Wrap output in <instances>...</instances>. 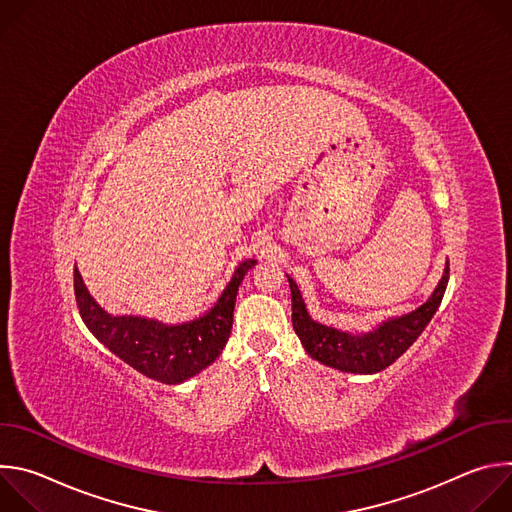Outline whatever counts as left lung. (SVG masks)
Returning <instances> with one entry per match:
<instances>
[{"instance_id":"obj_1","label":"left lung","mask_w":512,"mask_h":512,"mask_svg":"<svg viewBox=\"0 0 512 512\" xmlns=\"http://www.w3.org/2000/svg\"><path fill=\"white\" fill-rule=\"evenodd\" d=\"M448 279L450 265L446 267L444 277L437 283L431 298L415 312L383 322L371 334L352 336L314 322L308 316L296 281L287 277L291 289V322H294V330L300 336L306 352L318 362L344 373L373 375L393 364L425 330L437 306L442 304Z\"/></svg>"}]
</instances>
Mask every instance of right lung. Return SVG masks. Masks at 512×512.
<instances>
[{
  "instance_id": "right-lung-1",
  "label": "right lung",
  "mask_w": 512,
  "mask_h": 512,
  "mask_svg": "<svg viewBox=\"0 0 512 512\" xmlns=\"http://www.w3.org/2000/svg\"><path fill=\"white\" fill-rule=\"evenodd\" d=\"M253 265L255 259L243 261L216 306L202 318L180 326L133 316H109L89 296L79 269H75L79 314L93 336L137 373L166 385H178L206 369L223 352L233 328L239 285Z\"/></svg>"
}]
</instances>
